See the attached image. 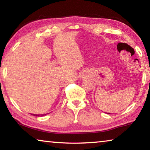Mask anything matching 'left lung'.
I'll use <instances>...</instances> for the list:
<instances>
[{"mask_svg": "<svg viewBox=\"0 0 150 150\" xmlns=\"http://www.w3.org/2000/svg\"><path fill=\"white\" fill-rule=\"evenodd\" d=\"M107 114H110V113H107Z\"/></svg>", "mask_w": 150, "mask_h": 150, "instance_id": "obj_1", "label": "left lung"}]
</instances>
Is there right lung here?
I'll list each match as a JSON object with an SVG mask.
<instances>
[{
    "label": "right lung",
    "instance_id": "1",
    "mask_svg": "<svg viewBox=\"0 0 150 150\" xmlns=\"http://www.w3.org/2000/svg\"><path fill=\"white\" fill-rule=\"evenodd\" d=\"M32 115H34V116H45V115H46V114H45V115H34V114H32Z\"/></svg>",
    "mask_w": 150,
    "mask_h": 150
}]
</instances>
